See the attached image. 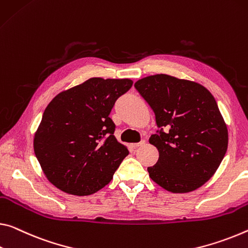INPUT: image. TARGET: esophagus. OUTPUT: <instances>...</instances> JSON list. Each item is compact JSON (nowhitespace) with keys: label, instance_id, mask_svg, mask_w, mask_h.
Here are the masks:
<instances>
[{"label":"esophagus","instance_id":"34e87169","mask_svg":"<svg viewBox=\"0 0 248 248\" xmlns=\"http://www.w3.org/2000/svg\"><path fill=\"white\" fill-rule=\"evenodd\" d=\"M144 143H145V141L142 140V141H140V142H138V143H131V147L132 148H138V147H141V145H143Z\"/></svg>","mask_w":248,"mask_h":248}]
</instances>
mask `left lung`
Here are the masks:
<instances>
[{"instance_id": "1", "label": "left lung", "mask_w": 248, "mask_h": 248, "mask_svg": "<svg viewBox=\"0 0 248 248\" xmlns=\"http://www.w3.org/2000/svg\"><path fill=\"white\" fill-rule=\"evenodd\" d=\"M135 87L161 128L149 139L159 151L149 176L172 193L201 187L218 169L229 144L227 125L213 95L199 82L166 74L144 77Z\"/></svg>"}]
</instances>
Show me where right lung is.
I'll use <instances>...</instances> for the list:
<instances>
[{
    "mask_svg": "<svg viewBox=\"0 0 248 248\" xmlns=\"http://www.w3.org/2000/svg\"><path fill=\"white\" fill-rule=\"evenodd\" d=\"M132 84L93 77L53 98L34 135L35 155L53 186L84 196L111 181L129 151L113 136L109 115Z\"/></svg>",
    "mask_w": 248,
    "mask_h": 248,
    "instance_id": "1",
    "label": "right lung"
}]
</instances>
